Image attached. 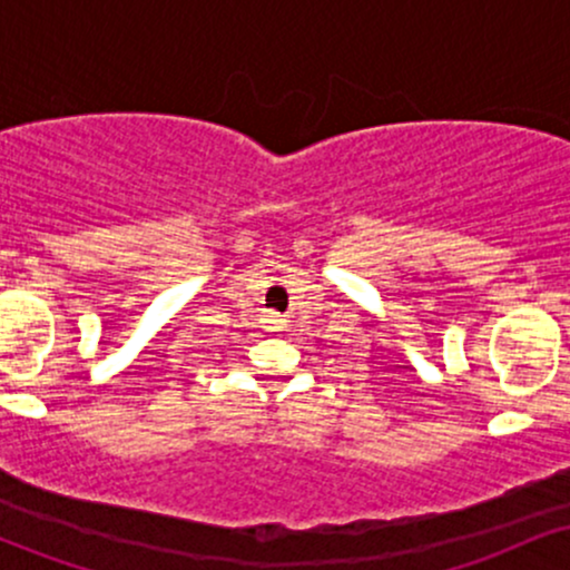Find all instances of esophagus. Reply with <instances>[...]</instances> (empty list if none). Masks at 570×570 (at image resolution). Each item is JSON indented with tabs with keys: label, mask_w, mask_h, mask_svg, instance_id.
Returning <instances> with one entry per match:
<instances>
[{
	"label": "esophagus",
	"mask_w": 570,
	"mask_h": 570,
	"mask_svg": "<svg viewBox=\"0 0 570 570\" xmlns=\"http://www.w3.org/2000/svg\"><path fill=\"white\" fill-rule=\"evenodd\" d=\"M284 322H286V318H281L278 313H265V324H267V330H273V332L284 330Z\"/></svg>",
	"instance_id": "obj_1"
}]
</instances>
